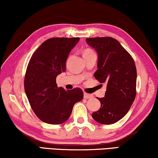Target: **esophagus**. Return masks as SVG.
<instances>
[{"label": "esophagus", "mask_w": 158, "mask_h": 158, "mask_svg": "<svg viewBox=\"0 0 158 158\" xmlns=\"http://www.w3.org/2000/svg\"><path fill=\"white\" fill-rule=\"evenodd\" d=\"M93 97V95L88 94V93H84V98L85 99H88V98H91Z\"/></svg>", "instance_id": "1"}]
</instances>
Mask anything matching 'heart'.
Listing matches in <instances>:
<instances>
[{
	"mask_svg": "<svg viewBox=\"0 0 158 158\" xmlns=\"http://www.w3.org/2000/svg\"><path fill=\"white\" fill-rule=\"evenodd\" d=\"M93 52L92 50H90V49H86L85 51H84V53L83 54H85V53H88V52Z\"/></svg>",
	"mask_w": 158,
	"mask_h": 158,
	"instance_id": "obj_1",
	"label": "heart"
}]
</instances>
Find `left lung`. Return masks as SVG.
I'll return each instance as SVG.
<instances>
[{
  "instance_id": "1",
  "label": "left lung",
  "mask_w": 158,
  "mask_h": 158,
  "mask_svg": "<svg viewBox=\"0 0 158 158\" xmlns=\"http://www.w3.org/2000/svg\"><path fill=\"white\" fill-rule=\"evenodd\" d=\"M98 53L94 77L107 85L101 106L92 113L100 124L110 125L126 115L136 96L137 70L133 58L116 39L111 37L86 38Z\"/></svg>"
}]
</instances>
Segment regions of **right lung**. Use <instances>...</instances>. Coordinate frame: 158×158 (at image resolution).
<instances>
[{"mask_svg":"<svg viewBox=\"0 0 158 158\" xmlns=\"http://www.w3.org/2000/svg\"><path fill=\"white\" fill-rule=\"evenodd\" d=\"M79 38H52L44 41L34 52L27 67L24 88L36 116L48 124L65 123L73 107L83 98L81 88L65 90L58 88L56 77L65 71V63Z\"/></svg>","mask_w":158,"mask_h":158,"instance_id":"obj_1","label":"right lung"}]
</instances>
